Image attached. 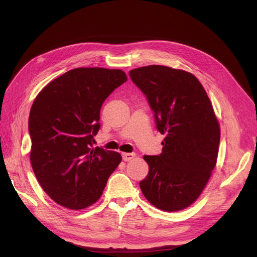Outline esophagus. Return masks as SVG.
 <instances>
[{"label":"esophagus","mask_w":257,"mask_h":257,"mask_svg":"<svg viewBox=\"0 0 257 257\" xmlns=\"http://www.w3.org/2000/svg\"><path fill=\"white\" fill-rule=\"evenodd\" d=\"M135 157L134 153H122V160L124 162H128L131 160H133Z\"/></svg>","instance_id":"1"}]
</instances>
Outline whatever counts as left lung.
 Listing matches in <instances>:
<instances>
[{"label": "left lung", "instance_id": "obj_1", "mask_svg": "<svg viewBox=\"0 0 257 257\" xmlns=\"http://www.w3.org/2000/svg\"><path fill=\"white\" fill-rule=\"evenodd\" d=\"M130 77L166 135L160 155L144 157L149 173L139 186L154 207L179 211L198 198L215 167L219 121L204 87L189 72L149 65L132 69Z\"/></svg>", "mask_w": 257, "mask_h": 257}]
</instances>
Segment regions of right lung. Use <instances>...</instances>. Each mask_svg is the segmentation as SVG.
I'll return each mask as SVG.
<instances>
[{
  "instance_id": "right-lung-1",
  "label": "right lung",
  "mask_w": 257,
  "mask_h": 257,
  "mask_svg": "<svg viewBox=\"0 0 257 257\" xmlns=\"http://www.w3.org/2000/svg\"><path fill=\"white\" fill-rule=\"evenodd\" d=\"M126 80L121 69L79 67L36 96L29 116L30 160L43 190L60 206L80 210L96 203L120 164L118 152L92 147L100 107Z\"/></svg>"
}]
</instances>
